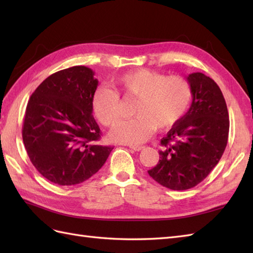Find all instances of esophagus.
Returning a JSON list of instances; mask_svg holds the SVG:
<instances>
[{
    "label": "esophagus",
    "mask_w": 253,
    "mask_h": 253,
    "mask_svg": "<svg viewBox=\"0 0 253 253\" xmlns=\"http://www.w3.org/2000/svg\"><path fill=\"white\" fill-rule=\"evenodd\" d=\"M129 148L132 149V150H135V151H141V150L144 147H142V146H129Z\"/></svg>",
    "instance_id": "34e87169"
}]
</instances>
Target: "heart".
Segmentation results:
<instances>
[{
    "instance_id": "obj_1",
    "label": "heart",
    "mask_w": 253,
    "mask_h": 253,
    "mask_svg": "<svg viewBox=\"0 0 253 253\" xmlns=\"http://www.w3.org/2000/svg\"><path fill=\"white\" fill-rule=\"evenodd\" d=\"M116 87L126 98H135L132 120L118 124L112 130L115 141L140 144L155 128L168 129L186 114L192 100V87L181 76H166L146 68L135 69L118 77ZM92 110L98 121L113 127L121 118L120 95L115 90L100 87L92 96Z\"/></svg>"
}]
</instances>
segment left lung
<instances>
[{
	"label": "left lung",
	"instance_id": "obj_1",
	"mask_svg": "<svg viewBox=\"0 0 253 253\" xmlns=\"http://www.w3.org/2000/svg\"><path fill=\"white\" fill-rule=\"evenodd\" d=\"M192 87L190 109L161 140L152 178L171 190H187L211 173L226 148L229 118L221 89L202 73L187 77Z\"/></svg>",
	"mask_w": 253,
	"mask_h": 253
}]
</instances>
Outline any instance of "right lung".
<instances>
[{
  "label": "right lung",
  "instance_id": "right-lung-1",
  "mask_svg": "<svg viewBox=\"0 0 253 253\" xmlns=\"http://www.w3.org/2000/svg\"><path fill=\"white\" fill-rule=\"evenodd\" d=\"M92 69L74 66L52 74L31 94L23 141L39 173L60 186L89 179L113 147L98 143L101 130L92 115L98 79Z\"/></svg>",
  "mask_w": 253,
  "mask_h": 253
}]
</instances>
